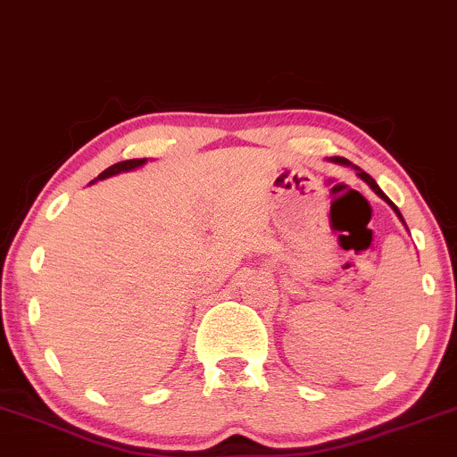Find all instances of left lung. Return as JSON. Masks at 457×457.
I'll return each mask as SVG.
<instances>
[{
	"label": "left lung",
	"mask_w": 457,
	"mask_h": 457,
	"mask_svg": "<svg viewBox=\"0 0 457 457\" xmlns=\"http://www.w3.org/2000/svg\"><path fill=\"white\" fill-rule=\"evenodd\" d=\"M327 161H330V162H337V165H345V167H353V170L356 171V176H359V178H361V180H363V182H365V185H367V187H370V188H371V191H374V193H376V195H378L380 199H385V202H386V204H389V206L393 208V212H395V214H397V217H400V221L403 223V217H402V212H400V211H397V206H395V204H393V202H391V199H389V197H386V195H385V193H382V188H380L378 185H376V180H374V178H371L370 174H365V171H363V170H361V167H356V165H353V162H350L348 159H344V156H330V159H327ZM403 225H406V223H403Z\"/></svg>",
	"instance_id": "left-lung-1"
}]
</instances>
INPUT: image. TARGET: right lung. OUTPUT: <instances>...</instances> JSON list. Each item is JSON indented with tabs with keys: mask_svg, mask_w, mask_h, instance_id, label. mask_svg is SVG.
Wrapping results in <instances>:
<instances>
[{
	"mask_svg": "<svg viewBox=\"0 0 457 457\" xmlns=\"http://www.w3.org/2000/svg\"><path fill=\"white\" fill-rule=\"evenodd\" d=\"M145 162H148V159H130V161H120V162H115V165L107 167V170H104L103 174L96 178V180H104V178L118 176V174H122V171H133V170H137V167L145 165ZM96 180H92L90 185H94V182H96Z\"/></svg>",
	"mask_w": 457,
	"mask_h": 457,
	"instance_id": "1",
	"label": "right lung"
}]
</instances>
